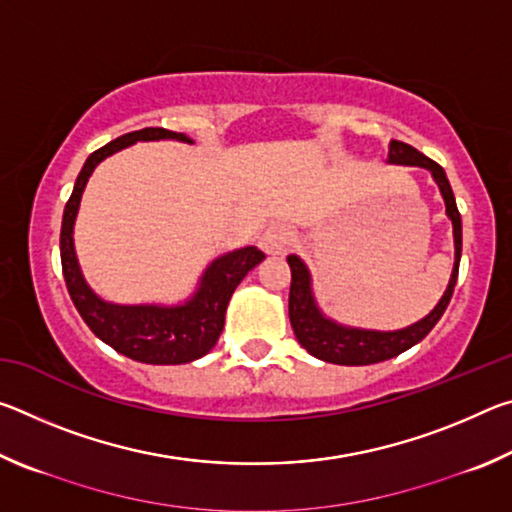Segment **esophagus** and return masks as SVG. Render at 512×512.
Returning <instances> with one entry per match:
<instances>
[{
    "instance_id": "obj_1",
    "label": "esophagus",
    "mask_w": 512,
    "mask_h": 512,
    "mask_svg": "<svg viewBox=\"0 0 512 512\" xmlns=\"http://www.w3.org/2000/svg\"><path fill=\"white\" fill-rule=\"evenodd\" d=\"M293 239V230L289 223H273L271 228H268L262 239H259V246L266 255H282L287 253V246L291 244Z\"/></svg>"
}]
</instances>
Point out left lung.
Instances as JSON below:
<instances>
[{"instance_id":"left-lung-1","label":"left lung","mask_w":512,"mask_h":512,"mask_svg":"<svg viewBox=\"0 0 512 512\" xmlns=\"http://www.w3.org/2000/svg\"><path fill=\"white\" fill-rule=\"evenodd\" d=\"M388 162L391 164H406V167H422L429 169L433 180L440 187V194L445 198L447 216L454 225V271L449 277V284L443 293V298L436 307L431 309L429 316H424L418 323H413L404 329H395V332H377V329H359L336 323V320L327 318L323 311L318 309L314 300V291H311V275L307 271L305 262L298 255H289L287 262L291 266V291H289V318L293 334H296L298 343L305 348L311 357L327 363H339V366H368V363H379L386 359H393L404 350L413 348L427 336L433 325L438 323L440 316L452 300V293L456 287L458 277V264H461V250H463V225L461 214H458L456 198L452 192V185L445 176V169L438 162H433L427 155H422L411 144L393 140L388 146Z\"/></svg>"}]
</instances>
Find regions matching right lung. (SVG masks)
I'll list each match as a JSON object with an SVG mask.
<instances>
[{
    "instance_id": "1",
    "label": "right lung",
    "mask_w": 512,
    "mask_h": 512,
    "mask_svg": "<svg viewBox=\"0 0 512 512\" xmlns=\"http://www.w3.org/2000/svg\"><path fill=\"white\" fill-rule=\"evenodd\" d=\"M155 140H178L194 144L185 133H173L167 128H142L117 137L110 144L101 146L85 160L83 169L76 178L74 192L69 196L63 212V228H60V262H63L65 284L74 307L79 309L94 334L112 350L124 357L153 366H178L201 359L210 352L223 332L225 309L232 293L239 287L248 271L266 257L255 246H246L232 253L216 257L205 268L198 282V289L183 305H115L106 302L94 293L81 273L79 259L74 250V221L79 212L83 189L88 185L94 167L108 155L117 153L135 142Z\"/></svg>"
}]
</instances>
